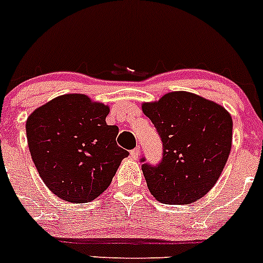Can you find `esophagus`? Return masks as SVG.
Instances as JSON below:
<instances>
[{
  "mask_svg": "<svg viewBox=\"0 0 263 263\" xmlns=\"http://www.w3.org/2000/svg\"><path fill=\"white\" fill-rule=\"evenodd\" d=\"M129 154H131V158H134V159H137V158L140 157V147H135V149H132L131 152H129Z\"/></svg>",
  "mask_w": 263,
  "mask_h": 263,
  "instance_id": "1",
  "label": "esophagus"
}]
</instances>
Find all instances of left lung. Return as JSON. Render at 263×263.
<instances>
[{
	"label": "left lung",
	"mask_w": 263,
	"mask_h": 263,
	"mask_svg": "<svg viewBox=\"0 0 263 263\" xmlns=\"http://www.w3.org/2000/svg\"><path fill=\"white\" fill-rule=\"evenodd\" d=\"M142 111L162 140V159L141 168L150 193L163 204H190L215 186L228 162L233 119L218 104L190 92H171Z\"/></svg>",
	"instance_id": "8db88e82"
}]
</instances>
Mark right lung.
I'll list each match as a JSON object with an SVG mask.
<instances>
[{
    "mask_svg": "<svg viewBox=\"0 0 263 263\" xmlns=\"http://www.w3.org/2000/svg\"><path fill=\"white\" fill-rule=\"evenodd\" d=\"M109 108L85 95H63L27 119L28 146L35 168L60 199L86 203L110 185L129 153L117 145L118 127L105 122Z\"/></svg>",
    "mask_w": 263,
    "mask_h": 263,
    "instance_id": "add662e5",
    "label": "right lung"
}]
</instances>
